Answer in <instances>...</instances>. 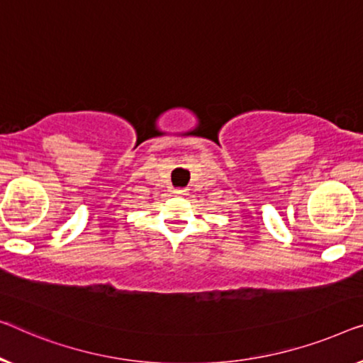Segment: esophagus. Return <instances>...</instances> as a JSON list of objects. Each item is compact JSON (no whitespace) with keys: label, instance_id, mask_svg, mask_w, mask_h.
<instances>
[{"label":"esophagus","instance_id":"obj_1","mask_svg":"<svg viewBox=\"0 0 363 363\" xmlns=\"http://www.w3.org/2000/svg\"><path fill=\"white\" fill-rule=\"evenodd\" d=\"M174 194H176V196H186L187 189H176Z\"/></svg>","mask_w":363,"mask_h":363}]
</instances>
